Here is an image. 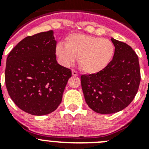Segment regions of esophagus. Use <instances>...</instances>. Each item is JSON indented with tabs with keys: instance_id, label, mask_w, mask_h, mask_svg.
<instances>
[{
	"instance_id": "esophagus-1",
	"label": "esophagus",
	"mask_w": 149,
	"mask_h": 149,
	"mask_svg": "<svg viewBox=\"0 0 149 149\" xmlns=\"http://www.w3.org/2000/svg\"><path fill=\"white\" fill-rule=\"evenodd\" d=\"M72 75H74V76L78 75V73H77L75 70H74V69H72Z\"/></svg>"
}]
</instances>
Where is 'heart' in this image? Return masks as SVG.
<instances>
[{
	"label": "heart",
	"mask_w": 149,
	"mask_h": 149,
	"mask_svg": "<svg viewBox=\"0 0 149 149\" xmlns=\"http://www.w3.org/2000/svg\"><path fill=\"white\" fill-rule=\"evenodd\" d=\"M115 54L111 41L89 35L72 34L65 39V45L56 46V54L62 65L69 66L77 57L81 70L87 74H96L110 64Z\"/></svg>",
	"instance_id": "1"
}]
</instances>
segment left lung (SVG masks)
I'll return each mask as SVG.
<instances>
[{
  "instance_id": "obj_1",
  "label": "left lung",
  "mask_w": 149,
  "mask_h": 149,
  "mask_svg": "<svg viewBox=\"0 0 149 149\" xmlns=\"http://www.w3.org/2000/svg\"><path fill=\"white\" fill-rule=\"evenodd\" d=\"M111 40L115 54L110 64L98 73L81 77L86 104L101 114L115 113L127 107L135 98L141 79L135 51L126 43Z\"/></svg>"
}]
</instances>
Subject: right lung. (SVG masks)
<instances>
[{
  "instance_id": "add662e5",
  "label": "right lung",
  "mask_w": 149,
  "mask_h": 149,
  "mask_svg": "<svg viewBox=\"0 0 149 149\" xmlns=\"http://www.w3.org/2000/svg\"><path fill=\"white\" fill-rule=\"evenodd\" d=\"M54 32L22 39L6 59L5 83L18 108L34 116L47 115L61 103L72 71L57 63Z\"/></svg>"
}]
</instances>
